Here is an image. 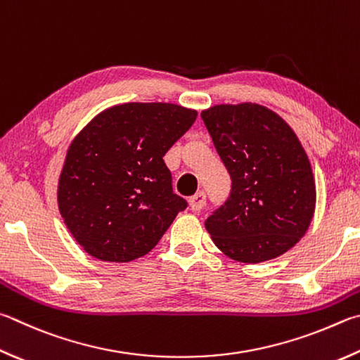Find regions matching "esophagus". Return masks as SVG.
I'll return each mask as SVG.
<instances>
[{
  "mask_svg": "<svg viewBox=\"0 0 360 360\" xmlns=\"http://www.w3.org/2000/svg\"><path fill=\"white\" fill-rule=\"evenodd\" d=\"M188 205H191L192 211H201V209L206 206V193L198 192L197 195H193V197L188 200Z\"/></svg>",
  "mask_w": 360,
  "mask_h": 360,
  "instance_id": "obj_1",
  "label": "esophagus"
}]
</instances>
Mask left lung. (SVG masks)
<instances>
[{
  "mask_svg": "<svg viewBox=\"0 0 360 360\" xmlns=\"http://www.w3.org/2000/svg\"><path fill=\"white\" fill-rule=\"evenodd\" d=\"M201 120L231 178L230 197L205 221L214 244L240 263L288 252L309 230L316 201L296 134L258 103L215 105Z\"/></svg>",
  "mask_w": 360,
  "mask_h": 360,
  "instance_id": "left-lung-1",
  "label": "left lung"
}]
</instances>
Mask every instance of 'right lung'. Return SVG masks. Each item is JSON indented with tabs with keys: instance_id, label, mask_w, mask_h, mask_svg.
<instances>
[{
	"instance_id": "right-lung-1",
	"label": "right lung",
	"mask_w": 360,
	"mask_h": 360,
	"mask_svg": "<svg viewBox=\"0 0 360 360\" xmlns=\"http://www.w3.org/2000/svg\"><path fill=\"white\" fill-rule=\"evenodd\" d=\"M197 120L174 103L130 102L97 115L68 149L58 206L91 257L127 263L151 252L187 201L163 155Z\"/></svg>"
}]
</instances>
